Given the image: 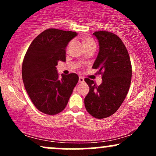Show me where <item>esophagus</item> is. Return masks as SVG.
I'll return each instance as SVG.
<instances>
[{
    "label": "esophagus",
    "mask_w": 156,
    "mask_h": 156,
    "mask_svg": "<svg viewBox=\"0 0 156 156\" xmlns=\"http://www.w3.org/2000/svg\"><path fill=\"white\" fill-rule=\"evenodd\" d=\"M78 82H79V83H83V82H84V78H83V77H81V76L79 77V79H78Z\"/></svg>",
    "instance_id": "1"
}]
</instances>
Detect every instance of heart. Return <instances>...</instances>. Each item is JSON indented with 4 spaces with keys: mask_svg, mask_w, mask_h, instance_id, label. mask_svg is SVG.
<instances>
[{
    "mask_svg": "<svg viewBox=\"0 0 156 156\" xmlns=\"http://www.w3.org/2000/svg\"><path fill=\"white\" fill-rule=\"evenodd\" d=\"M92 42H94V41H93L92 39H90V38L83 39V44H84V45H87V44L92 43Z\"/></svg>",
    "mask_w": 156,
    "mask_h": 156,
    "instance_id": "b5f03b06",
    "label": "heart"
}]
</instances>
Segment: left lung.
I'll return each mask as SVG.
<instances>
[{
    "instance_id": "obj_1",
    "label": "left lung",
    "mask_w": 156,
    "mask_h": 156,
    "mask_svg": "<svg viewBox=\"0 0 156 156\" xmlns=\"http://www.w3.org/2000/svg\"><path fill=\"white\" fill-rule=\"evenodd\" d=\"M99 43V53L93 69L102 73V83L85 78L89 92L84 99L86 109L97 119L110 117L124 101L131 81V63L128 50L118 36L108 31L93 33Z\"/></svg>"
}]
</instances>
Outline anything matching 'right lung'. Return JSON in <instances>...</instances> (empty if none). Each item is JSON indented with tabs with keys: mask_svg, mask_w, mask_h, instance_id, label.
I'll return each mask as SVG.
<instances>
[{
	"mask_svg": "<svg viewBox=\"0 0 156 156\" xmlns=\"http://www.w3.org/2000/svg\"><path fill=\"white\" fill-rule=\"evenodd\" d=\"M76 32L49 28L37 36L24 57L22 77L25 88L36 108L54 115L64 110L78 81L76 73L59 75L58 61H66V48Z\"/></svg>",
	"mask_w": 156,
	"mask_h": 156,
	"instance_id": "obj_1",
	"label": "right lung"
}]
</instances>
